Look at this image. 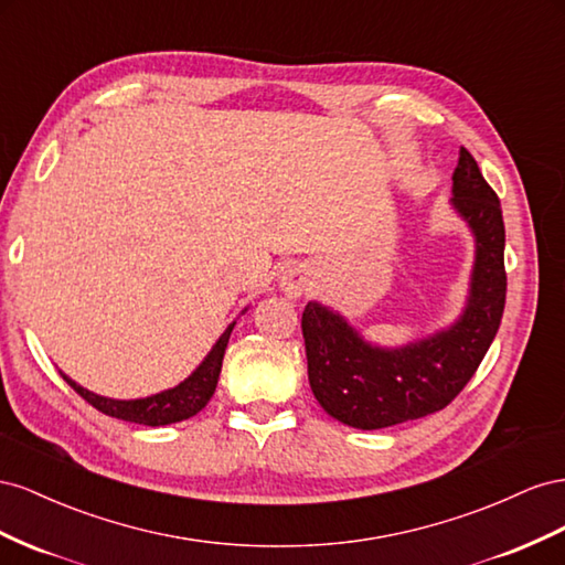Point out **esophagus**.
I'll return each mask as SVG.
<instances>
[{"instance_id":"1","label":"esophagus","mask_w":565,"mask_h":565,"mask_svg":"<svg viewBox=\"0 0 565 565\" xmlns=\"http://www.w3.org/2000/svg\"><path fill=\"white\" fill-rule=\"evenodd\" d=\"M305 286H308V277H305L302 269H286L284 277H281V288L286 291L288 298H298L302 296Z\"/></svg>"}]
</instances>
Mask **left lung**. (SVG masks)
<instances>
[{
	"instance_id": "8db88e82",
	"label": "left lung",
	"mask_w": 565,
	"mask_h": 565,
	"mask_svg": "<svg viewBox=\"0 0 565 565\" xmlns=\"http://www.w3.org/2000/svg\"><path fill=\"white\" fill-rule=\"evenodd\" d=\"M452 205L476 234L471 298L447 331L399 350L364 343L348 321L317 302L305 305L302 338L310 388L338 422L376 430L445 409L494 341L507 302L504 220L476 158L459 149Z\"/></svg>"
}]
</instances>
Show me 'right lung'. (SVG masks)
Listing matches in <instances>:
<instances>
[{"label": "right lung", "instance_id": "right-lung-1", "mask_svg": "<svg viewBox=\"0 0 565 565\" xmlns=\"http://www.w3.org/2000/svg\"><path fill=\"white\" fill-rule=\"evenodd\" d=\"M232 329H234V324H230V329L220 335V341L215 343L211 354H207L203 364L186 381L174 385V388H170V391L151 395V397L110 399V397H102V395H94V393L85 391L83 385H77L66 374H61V376L79 397L87 399L94 409H99L106 416L122 418V422L141 424V426L177 424V422H184V418L196 416L207 405V402H211V397L217 388V379L222 372V358H224V350H227Z\"/></svg>", "mask_w": 565, "mask_h": 565}]
</instances>
